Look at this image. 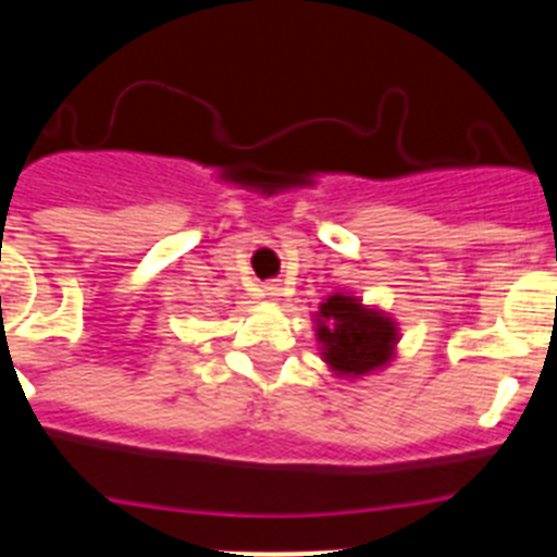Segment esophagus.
<instances>
[{
  "label": "esophagus",
  "mask_w": 557,
  "mask_h": 557,
  "mask_svg": "<svg viewBox=\"0 0 557 557\" xmlns=\"http://www.w3.org/2000/svg\"><path fill=\"white\" fill-rule=\"evenodd\" d=\"M264 295H268L270 301H282L284 287H282V284H268V287H264Z\"/></svg>",
  "instance_id": "34e87169"
}]
</instances>
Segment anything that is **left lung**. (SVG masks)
<instances>
[{
    "instance_id": "8db88e82",
    "label": "left lung",
    "mask_w": 557,
    "mask_h": 557,
    "mask_svg": "<svg viewBox=\"0 0 557 557\" xmlns=\"http://www.w3.org/2000/svg\"><path fill=\"white\" fill-rule=\"evenodd\" d=\"M314 326L321 357L334 376H368L396 357V321L382 309L366 307L357 295H329L314 312Z\"/></svg>"
}]
</instances>
